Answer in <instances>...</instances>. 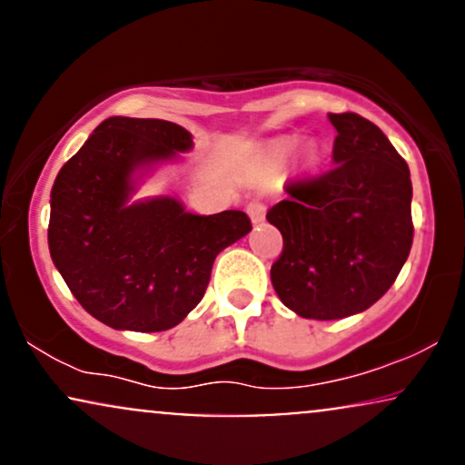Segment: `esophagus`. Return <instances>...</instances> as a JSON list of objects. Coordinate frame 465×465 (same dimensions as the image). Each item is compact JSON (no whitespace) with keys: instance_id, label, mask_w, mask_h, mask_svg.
Listing matches in <instances>:
<instances>
[{"instance_id":"esophagus-1","label":"esophagus","mask_w":465,"mask_h":465,"mask_svg":"<svg viewBox=\"0 0 465 465\" xmlns=\"http://www.w3.org/2000/svg\"><path fill=\"white\" fill-rule=\"evenodd\" d=\"M247 214L251 216V221L253 223H262L264 214H266V205L262 201H249Z\"/></svg>"}]
</instances>
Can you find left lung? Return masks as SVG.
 <instances>
[{
    "label": "left lung",
    "mask_w": 465,
    "mask_h": 465,
    "mask_svg": "<svg viewBox=\"0 0 465 465\" xmlns=\"http://www.w3.org/2000/svg\"><path fill=\"white\" fill-rule=\"evenodd\" d=\"M334 165L288 181L266 221L284 247L271 266L282 302L303 319H343L381 300L413 244L411 174L387 135L359 114H328Z\"/></svg>",
    "instance_id": "1"
}]
</instances>
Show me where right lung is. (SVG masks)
<instances>
[{
  "mask_svg": "<svg viewBox=\"0 0 465 465\" xmlns=\"http://www.w3.org/2000/svg\"><path fill=\"white\" fill-rule=\"evenodd\" d=\"M190 148L174 122L115 115L58 173L50 255L80 306L109 328H174L205 295L216 255L251 232L238 210L196 216L168 196L126 203L137 165Z\"/></svg>",
  "mask_w": 465,
  "mask_h": 465,
  "instance_id": "obj_1",
  "label": "right lung"
}]
</instances>
